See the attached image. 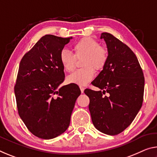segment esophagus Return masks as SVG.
Segmentation results:
<instances>
[{
    "label": "esophagus",
    "mask_w": 157,
    "mask_h": 157,
    "mask_svg": "<svg viewBox=\"0 0 157 157\" xmlns=\"http://www.w3.org/2000/svg\"><path fill=\"white\" fill-rule=\"evenodd\" d=\"M79 89H80L81 92L82 93H84V88L82 86H79Z\"/></svg>",
    "instance_id": "34e87169"
}]
</instances>
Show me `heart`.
Listing matches in <instances>:
<instances>
[{"label": "heart", "mask_w": 157, "mask_h": 157, "mask_svg": "<svg viewBox=\"0 0 157 157\" xmlns=\"http://www.w3.org/2000/svg\"><path fill=\"white\" fill-rule=\"evenodd\" d=\"M74 55L67 49H61L59 61L63 69L67 72L73 71L75 65L76 57L85 55L83 62L84 68L77 69L67 77L68 83L78 85H86L94 78L96 69L103 68L108 60V53L106 49L101 47L98 42L91 38H83L74 44Z\"/></svg>", "instance_id": "heart-1"}]
</instances>
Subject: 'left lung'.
Returning <instances> with one entry per match:
<instances>
[{"instance_id":"obj_1","label":"left lung","mask_w":157,"mask_h":157,"mask_svg":"<svg viewBox=\"0 0 157 157\" xmlns=\"http://www.w3.org/2000/svg\"><path fill=\"white\" fill-rule=\"evenodd\" d=\"M103 38L108 60L91 82L103 91L86 89L84 93L90 100L89 109L94 126L114 136L132 123L141 108L145 78L136 54L126 44L108 33H102Z\"/></svg>"}]
</instances>
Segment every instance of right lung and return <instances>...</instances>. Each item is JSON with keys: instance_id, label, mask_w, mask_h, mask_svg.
Listing matches in <instances>:
<instances>
[{"instance_id": "obj_1", "label": "right lung", "mask_w": 157, "mask_h": 157, "mask_svg": "<svg viewBox=\"0 0 157 157\" xmlns=\"http://www.w3.org/2000/svg\"><path fill=\"white\" fill-rule=\"evenodd\" d=\"M71 38L45 35L21 59L14 86L17 110L27 128L42 139L65 132L81 91L77 84L59 87L65 79L59 54Z\"/></svg>"}]
</instances>
